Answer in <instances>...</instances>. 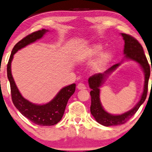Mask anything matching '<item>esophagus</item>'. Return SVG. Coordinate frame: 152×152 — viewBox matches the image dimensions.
<instances>
[{"mask_svg": "<svg viewBox=\"0 0 152 152\" xmlns=\"http://www.w3.org/2000/svg\"><path fill=\"white\" fill-rule=\"evenodd\" d=\"M77 89H86V87H85V85H84L83 83H79L77 85Z\"/></svg>", "mask_w": 152, "mask_h": 152, "instance_id": "esophagus-1", "label": "esophagus"}]
</instances>
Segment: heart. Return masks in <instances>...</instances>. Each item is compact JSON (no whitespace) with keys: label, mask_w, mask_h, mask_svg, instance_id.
<instances>
[{"label":"heart","mask_w":152,"mask_h":152,"mask_svg":"<svg viewBox=\"0 0 152 152\" xmlns=\"http://www.w3.org/2000/svg\"><path fill=\"white\" fill-rule=\"evenodd\" d=\"M102 46L100 44H94L91 47L86 48L81 53L80 58L82 60H91L98 55L102 50ZM111 59V54L109 52H104L100 54L93 64V70L99 72L104 70L106 65Z\"/></svg>","instance_id":"heart-1"}]
</instances>
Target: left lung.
Returning <instances> with one entry per match:
<instances>
[{
  "mask_svg": "<svg viewBox=\"0 0 152 152\" xmlns=\"http://www.w3.org/2000/svg\"><path fill=\"white\" fill-rule=\"evenodd\" d=\"M121 35L125 41L124 54H125V58L136 61L141 65V67L143 68L144 72H145V86H144V91L142 94L141 99L136 106L132 109L126 113L121 114V115H115L107 113L103 108L102 104H101L100 98H99V94H100L99 88L104 83L106 77L109 75L110 72H113V70H115L119 66L120 63L113 65L104 73L95 74L89 78L88 82H89V87L91 89V91H90L91 113L99 123L107 127L124 124L135 114L140 106L143 104L147 98L148 82H149V76H150L151 67L149 66L145 54L144 53L142 45L136 39H134L133 37L130 36V35L123 33H122Z\"/></svg>",
  "mask_w": 152,
  "mask_h": 152,
  "instance_id": "8db88e82",
  "label": "left lung"
}]
</instances>
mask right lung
<instances>
[{
    "label": "right lung",
    "instance_id": "1",
    "mask_svg": "<svg viewBox=\"0 0 152 152\" xmlns=\"http://www.w3.org/2000/svg\"><path fill=\"white\" fill-rule=\"evenodd\" d=\"M47 31L48 30L45 29L34 31L17 43L12 50L7 65V78L10 82L13 104L24 117L35 124L42 126L56 125L61 121L64 114L67 102L75 91L76 85L72 84L61 89L55 98L48 104L44 105L34 104L24 99L19 91L11 73V62L13 56L18 50L31 43L36 42L37 39H41Z\"/></svg>",
    "mask_w": 152,
    "mask_h": 152
}]
</instances>
